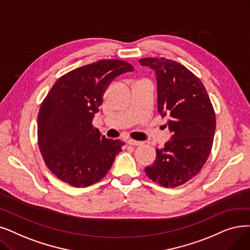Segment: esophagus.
I'll use <instances>...</instances> for the list:
<instances>
[{
	"instance_id": "esophagus-1",
	"label": "esophagus",
	"mask_w": 250,
	"mask_h": 250,
	"mask_svg": "<svg viewBox=\"0 0 250 250\" xmlns=\"http://www.w3.org/2000/svg\"><path fill=\"white\" fill-rule=\"evenodd\" d=\"M127 143H128V145H132V146H140V145L143 144V142H141V141H136V140H133V139H129L127 141Z\"/></svg>"
}]
</instances>
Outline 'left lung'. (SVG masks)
<instances>
[{
	"instance_id": "obj_1",
	"label": "left lung",
	"mask_w": 250,
	"mask_h": 250,
	"mask_svg": "<svg viewBox=\"0 0 250 250\" xmlns=\"http://www.w3.org/2000/svg\"><path fill=\"white\" fill-rule=\"evenodd\" d=\"M154 69L158 112L167 116L171 139L156 149L154 164L146 175L166 188H175L201 170L212 148L215 113L201 81L184 65L167 58H142Z\"/></svg>"
}]
</instances>
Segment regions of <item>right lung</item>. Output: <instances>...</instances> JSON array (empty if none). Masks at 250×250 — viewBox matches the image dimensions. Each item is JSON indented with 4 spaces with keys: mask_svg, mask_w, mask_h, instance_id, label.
Returning <instances> with one entry per match:
<instances>
[{
    "mask_svg": "<svg viewBox=\"0 0 250 250\" xmlns=\"http://www.w3.org/2000/svg\"><path fill=\"white\" fill-rule=\"evenodd\" d=\"M128 62L104 59L62 75L42 102L38 144L47 167L62 182L84 188L102 180L125 145L94 127L108 85L133 71Z\"/></svg>",
    "mask_w": 250,
    "mask_h": 250,
    "instance_id": "add662e5",
    "label": "right lung"
}]
</instances>
